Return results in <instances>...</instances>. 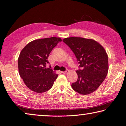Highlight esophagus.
Here are the masks:
<instances>
[{
	"label": "esophagus",
	"mask_w": 126,
	"mask_h": 126,
	"mask_svg": "<svg viewBox=\"0 0 126 126\" xmlns=\"http://www.w3.org/2000/svg\"><path fill=\"white\" fill-rule=\"evenodd\" d=\"M68 72H69V70H68V69H66L65 71L62 72V73H63V74H67Z\"/></svg>",
	"instance_id": "1"
}]
</instances>
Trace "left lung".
I'll list each match as a JSON object with an SVG mask.
<instances>
[{"label": "left lung", "instance_id": "8db88e82", "mask_svg": "<svg viewBox=\"0 0 126 126\" xmlns=\"http://www.w3.org/2000/svg\"><path fill=\"white\" fill-rule=\"evenodd\" d=\"M63 42L71 48L79 64L78 79L72 84V88L83 95L94 92L108 73V56L104 48L95 40L83 38H67Z\"/></svg>", "mask_w": 126, "mask_h": 126}]
</instances>
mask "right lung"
<instances>
[{"label": "right lung", "mask_w": 126, "mask_h": 126, "mask_svg": "<svg viewBox=\"0 0 126 126\" xmlns=\"http://www.w3.org/2000/svg\"><path fill=\"white\" fill-rule=\"evenodd\" d=\"M60 38L51 37L30 42L21 51L18 60L19 73L27 87L37 93H43L52 88L58 77L50 68H46L51 51Z\"/></svg>", "instance_id": "1"}]
</instances>
